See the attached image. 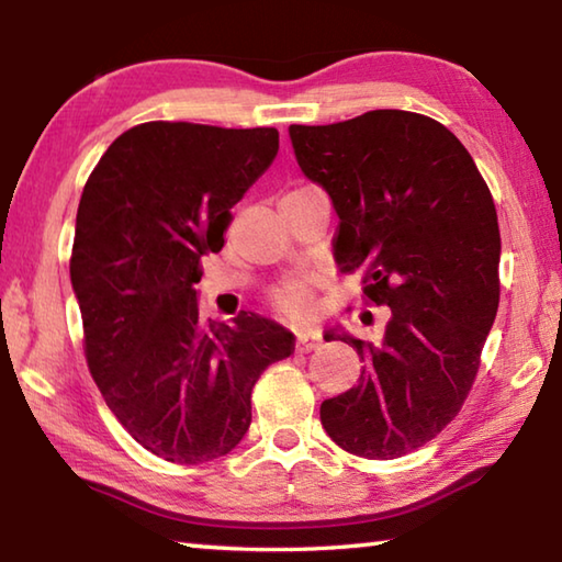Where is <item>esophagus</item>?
I'll return each mask as SVG.
<instances>
[{"mask_svg":"<svg viewBox=\"0 0 562 562\" xmlns=\"http://www.w3.org/2000/svg\"><path fill=\"white\" fill-rule=\"evenodd\" d=\"M322 345V335L315 329H300L297 331V351H312Z\"/></svg>","mask_w":562,"mask_h":562,"instance_id":"34e87169","label":"esophagus"}]
</instances>
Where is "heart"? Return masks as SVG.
Segmentation results:
<instances>
[{
    "instance_id": "b5f03b06",
    "label": "heart",
    "mask_w": 562,
    "mask_h": 562,
    "mask_svg": "<svg viewBox=\"0 0 562 562\" xmlns=\"http://www.w3.org/2000/svg\"><path fill=\"white\" fill-rule=\"evenodd\" d=\"M312 186H300L292 188L288 195H297L302 190H307ZM268 304L272 307L274 315H280L282 319H304L315 312V280L312 278H290L268 292Z\"/></svg>"
}]
</instances>
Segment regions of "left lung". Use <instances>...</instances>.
I'll use <instances>...</instances> for the list:
<instances>
[{
  "label": "left lung",
  "mask_w": 562,
  "mask_h": 562,
  "mask_svg": "<svg viewBox=\"0 0 562 562\" xmlns=\"http://www.w3.org/2000/svg\"><path fill=\"white\" fill-rule=\"evenodd\" d=\"M290 138L335 203L339 270L361 272L364 302L386 307L374 339L339 337L364 367L322 402V426L361 459H398L453 422L479 374L501 300L493 195L461 140L414 111L294 123Z\"/></svg>",
  "instance_id": "1"
}]
</instances>
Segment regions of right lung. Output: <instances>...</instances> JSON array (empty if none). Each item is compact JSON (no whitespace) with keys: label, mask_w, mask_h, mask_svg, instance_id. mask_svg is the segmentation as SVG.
Listing matches in <instances>:
<instances>
[{"label":"right lung","mask_w":562,"mask_h":562,"mask_svg":"<svg viewBox=\"0 0 562 562\" xmlns=\"http://www.w3.org/2000/svg\"><path fill=\"white\" fill-rule=\"evenodd\" d=\"M278 148V128L148 121L83 186L69 260L83 355L123 429L170 463L231 453L250 429L252 386L294 351L288 329L252 312L205 322L193 290Z\"/></svg>","instance_id":"obj_1"}]
</instances>
